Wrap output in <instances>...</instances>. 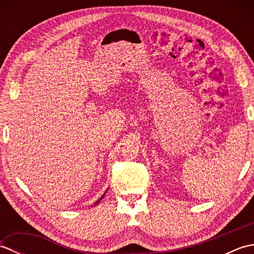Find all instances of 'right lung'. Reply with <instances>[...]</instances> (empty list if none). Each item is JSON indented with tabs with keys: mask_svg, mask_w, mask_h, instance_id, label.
I'll return each instance as SVG.
<instances>
[{
	"mask_svg": "<svg viewBox=\"0 0 254 254\" xmlns=\"http://www.w3.org/2000/svg\"><path fill=\"white\" fill-rule=\"evenodd\" d=\"M104 195H105V194H104ZM104 195H102V196H101V197H100V198H99V201H100V199H101V198H102V197H104ZM99 201H98V202H99ZM98 202H97V203H98Z\"/></svg>",
	"mask_w": 254,
	"mask_h": 254,
	"instance_id": "add662e5",
	"label": "right lung"
}]
</instances>
